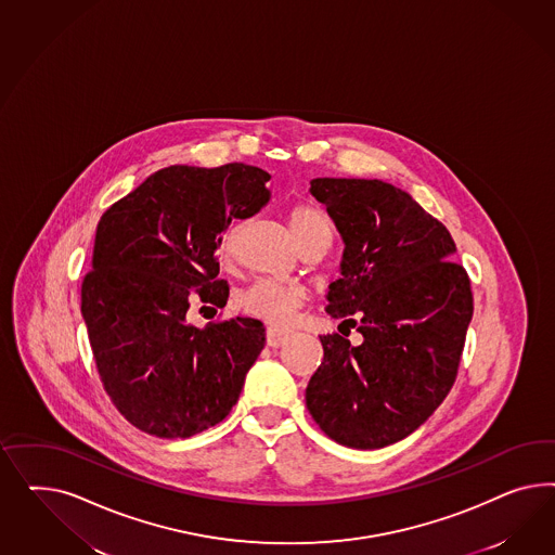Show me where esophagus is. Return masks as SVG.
<instances>
[{
	"label": "esophagus",
	"mask_w": 555,
	"mask_h": 555,
	"mask_svg": "<svg viewBox=\"0 0 555 555\" xmlns=\"http://www.w3.org/2000/svg\"><path fill=\"white\" fill-rule=\"evenodd\" d=\"M286 341H288V332L274 330V327L267 330V344L270 348H281V346H285Z\"/></svg>",
	"instance_id": "esophagus-1"
}]
</instances>
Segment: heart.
<instances>
[{"label": "heart", "instance_id": "heart-1", "mask_svg": "<svg viewBox=\"0 0 555 555\" xmlns=\"http://www.w3.org/2000/svg\"><path fill=\"white\" fill-rule=\"evenodd\" d=\"M288 228L299 242L307 248L313 244H323L325 248L332 242V225L320 207L299 203L288 211ZM242 235V221H232L219 235V258L223 264H232L237 253V242ZM307 301V293L297 283H281L260 279L246 286L237 297L235 307L254 320L269 323L272 327H285L295 318V313Z\"/></svg>", "mask_w": 555, "mask_h": 555}]
</instances>
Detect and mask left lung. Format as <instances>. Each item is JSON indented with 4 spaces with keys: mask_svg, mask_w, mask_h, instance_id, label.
I'll return each instance as SVG.
<instances>
[{
    "mask_svg": "<svg viewBox=\"0 0 555 555\" xmlns=\"http://www.w3.org/2000/svg\"><path fill=\"white\" fill-rule=\"evenodd\" d=\"M344 240L327 313L362 341L320 336L305 401L321 431L356 450L413 434L452 390L474 299L454 240L409 193L378 179H313Z\"/></svg>",
    "mask_w": 555,
    "mask_h": 555,
    "instance_id": "1",
    "label": "left lung"
}]
</instances>
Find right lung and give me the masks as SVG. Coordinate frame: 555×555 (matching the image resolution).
<instances>
[{
    "label": "right lung",
    "instance_id": "right-lung-1",
    "mask_svg": "<svg viewBox=\"0 0 555 555\" xmlns=\"http://www.w3.org/2000/svg\"><path fill=\"white\" fill-rule=\"evenodd\" d=\"M269 179L242 163L175 165L101 216L81 313L105 392L149 436L191 437L225 420L264 348L262 321L232 318L199 330L185 318L193 295L228 301L219 235L269 202Z\"/></svg>",
    "mask_w": 555,
    "mask_h": 555
}]
</instances>
